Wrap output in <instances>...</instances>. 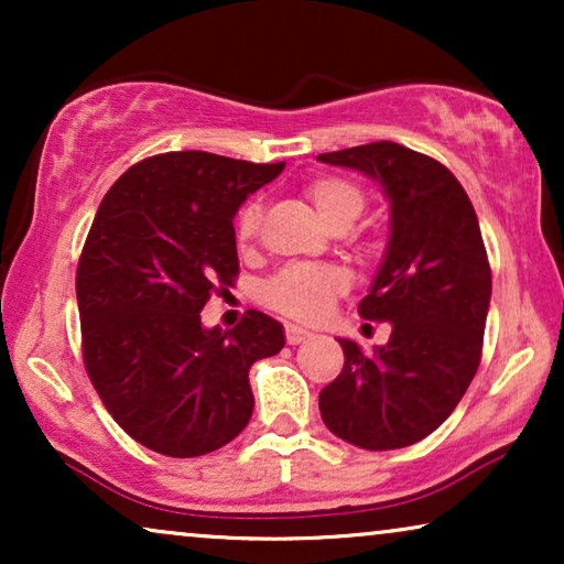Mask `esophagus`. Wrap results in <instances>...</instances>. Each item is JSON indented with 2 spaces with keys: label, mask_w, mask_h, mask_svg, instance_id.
Segmentation results:
<instances>
[{
  "label": "esophagus",
  "mask_w": 564,
  "mask_h": 564,
  "mask_svg": "<svg viewBox=\"0 0 564 564\" xmlns=\"http://www.w3.org/2000/svg\"><path fill=\"white\" fill-rule=\"evenodd\" d=\"M288 344H292V346H297V344H303V341H307V338H311L313 334L311 330H305V328H300V326H295V323H288Z\"/></svg>",
  "instance_id": "esophagus-1"
}]
</instances>
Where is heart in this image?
<instances>
[{
    "label": "heart",
    "instance_id": "1",
    "mask_svg": "<svg viewBox=\"0 0 564 564\" xmlns=\"http://www.w3.org/2000/svg\"><path fill=\"white\" fill-rule=\"evenodd\" d=\"M305 195L328 228L349 230L367 207V195L359 184L344 176H315L305 187ZM259 228V205L249 203L236 218L238 246L251 243ZM346 290V276L336 267L323 264H297L282 269L264 284L261 297L274 311H280L297 321H318L328 311L330 303Z\"/></svg>",
    "mask_w": 564,
    "mask_h": 564
}]
</instances>
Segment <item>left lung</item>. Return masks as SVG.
<instances>
[{
  "label": "left lung",
  "instance_id": "left-lung-1",
  "mask_svg": "<svg viewBox=\"0 0 564 564\" xmlns=\"http://www.w3.org/2000/svg\"><path fill=\"white\" fill-rule=\"evenodd\" d=\"M318 161L369 176L388 199V246L359 313L392 326L372 354L338 338L344 369L321 390V419L359 449H403L449 419L480 365L492 290L480 223L449 169L405 145Z\"/></svg>",
  "mask_w": 564,
  "mask_h": 564
}]
</instances>
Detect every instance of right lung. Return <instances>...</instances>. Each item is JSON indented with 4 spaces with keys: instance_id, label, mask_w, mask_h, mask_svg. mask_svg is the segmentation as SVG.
<instances>
[{
    "instance_id": "1",
    "label": "right lung",
    "mask_w": 564,
    "mask_h": 564,
    "mask_svg": "<svg viewBox=\"0 0 564 564\" xmlns=\"http://www.w3.org/2000/svg\"><path fill=\"white\" fill-rule=\"evenodd\" d=\"M282 169L172 151L130 166L99 205L76 269L84 365L112 419L153 452L226 446L253 413L251 365L282 351V323L264 313L234 330L199 318L238 274V207Z\"/></svg>"
}]
</instances>
